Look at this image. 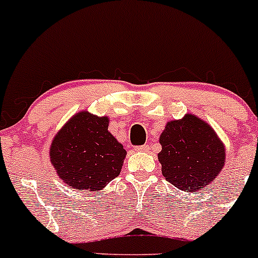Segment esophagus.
Segmentation results:
<instances>
[{
  "mask_svg": "<svg viewBox=\"0 0 258 258\" xmlns=\"http://www.w3.org/2000/svg\"><path fill=\"white\" fill-rule=\"evenodd\" d=\"M149 150H150L149 145H141V146L135 147V151H138V152H146V151H149Z\"/></svg>",
  "mask_w": 258,
  "mask_h": 258,
  "instance_id": "obj_1",
  "label": "esophagus"
}]
</instances>
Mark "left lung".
I'll list each match as a JSON object with an SVG mask.
<instances>
[{
	"label": "left lung",
	"mask_w": 258,
	"mask_h": 258,
	"mask_svg": "<svg viewBox=\"0 0 258 258\" xmlns=\"http://www.w3.org/2000/svg\"><path fill=\"white\" fill-rule=\"evenodd\" d=\"M162 174L185 192L207 189L224 166L225 147L216 132L196 115L168 121L160 137Z\"/></svg>",
	"instance_id": "1"
}]
</instances>
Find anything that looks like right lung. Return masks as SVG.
Listing matches in <instances>:
<instances>
[{"mask_svg":"<svg viewBox=\"0 0 258 258\" xmlns=\"http://www.w3.org/2000/svg\"><path fill=\"white\" fill-rule=\"evenodd\" d=\"M108 117L74 114L57 133L50 160L57 174L78 191L102 190L119 175L126 151L108 132Z\"/></svg>","mask_w":258,"mask_h":258,"instance_id":"right-lung-1","label":"right lung"}]
</instances>
